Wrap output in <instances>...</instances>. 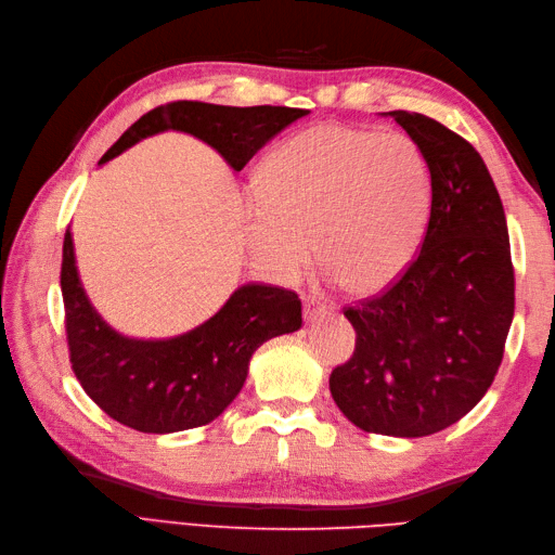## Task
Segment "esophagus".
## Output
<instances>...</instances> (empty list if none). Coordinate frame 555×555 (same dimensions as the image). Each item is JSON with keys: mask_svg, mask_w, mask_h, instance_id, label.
Masks as SVG:
<instances>
[{"mask_svg": "<svg viewBox=\"0 0 555 555\" xmlns=\"http://www.w3.org/2000/svg\"><path fill=\"white\" fill-rule=\"evenodd\" d=\"M326 310H328V305L320 296L305 298V320H308V322H314L317 317L326 314Z\"/></svg>", "mask_w": 555, "mask_h": 555, "instance_id": "1", "label": "esophagus"}]
</instances>
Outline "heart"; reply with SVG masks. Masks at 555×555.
Wrapping results in <instances>:
<instances>
[{"label":"heart","instance_id":"obj_1","mask_svg":"<svg viewBox=\"0 0 555 555\" xmlns=\"http://www.w3.org/2000/svg\"><path fill=\"white\" fill-rule=\"evenodd\" d=\"M431 205V169L405 133L320 124L286 138L255 176L245 207L253 255L281 279L310 259L350 293H374L415 257Z\"/></svg>","mask_w":555,"mask_h":555}]
</instances>
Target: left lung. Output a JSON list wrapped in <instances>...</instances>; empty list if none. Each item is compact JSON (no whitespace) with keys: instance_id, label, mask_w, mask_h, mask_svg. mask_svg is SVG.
Instances as JSON below:
<instances>
[{"instance_id":"left-lung-1","label":"left lung","mask_w":555,"mask_h":555,"mask_svg":"<svg viewBox=\"0 0 555 555\" xmlns=\"http://www.w3.org/2000/svg\"><path fill=\"white\" fill-rule=\"evenodd\" d=\"M427 155L420 253L382 296L344 314L356 352L328 376L356 427L417 439L451 427L496 376L515 312L508 223L479 152L417 112H388Z\"/></svg>"}]
</instances>
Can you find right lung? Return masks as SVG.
Segmentation results:
<instances>
[{
	"label": "right lung",
	"instance_id": "add662e5",
	"mask_svg": "<svg viewBox=\"0 0 555 555\" xmlns=\"http://www.w3.org/2000/svg\"><path fill=\"white\" fill-rule=\"evenodd\" d=\"M293 107H223L171 102L140 116L100 164L143 138L183 131L215 147L235 171L271 138L308 116ZM62 296L70 367L95 403L116 422L145 434H171L217 420L241 393L253 352L264 340L302 326V305L293 291L245 284L223 308L173 338H128L102 320L80 284L74 238L64 235Z\"/></svg>",
	"mask_w": 555,
	"mask_h": 555
}]
</instances>
